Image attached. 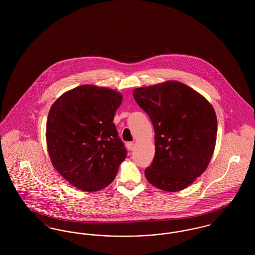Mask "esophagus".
Listing matches in <instances>:
<instances>
[{"mask_svg": "<svg viewBox=\"0 0 255 255\" xmlns=\"http://www.w3.org/2000/svg\"><path fill=\"white\" fill-rule=\"evenodd\" d=\"M127 148L129 149V150H133V147H134V143L133 142H127Z\"/></svg>", "mask_w": 255, "mask_h": 255, "instance_id": "1", "label": "esophagus"}]
</instances>
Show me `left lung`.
I'll use <instances>...</instances> for the list:
<instances>
[{
  "instance_id": "obj_1",
  "label": "left lung",
  "mask_w": 255,
  "mask_h": 255,
  "mask_svg": "<svg viewBox=\"0 0 255 255\" xmlns=\"http://www.w3.org/2000/svg\"><path fill=\"white\" fill-rule=\"evenodd\" d=\"M137 105L155 131V157L145 169L148 182L175 192L206 169L217 136V118L206 98L181 82L133 90Z\"/></svg>"
}]
</instances>
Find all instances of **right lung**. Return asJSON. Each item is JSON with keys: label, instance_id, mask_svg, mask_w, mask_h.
<instances>
[{"label": "right lung", "instance_id": "obj_1", "mask_svg": "<svg viewBox=\"0 0 255 255\" xmlns=\"http://www.w3.org/2000/svg\"><path fill=\"white\" fill-rule=\"evenodd\" d=\"M122 100L116 91L83 85L62 95L49 110L46 136L50 160L83 191L109 185L127 156L113 122Z\"/></svg>", "mask_w": 255, "mask_h": 255}]
</instances>
